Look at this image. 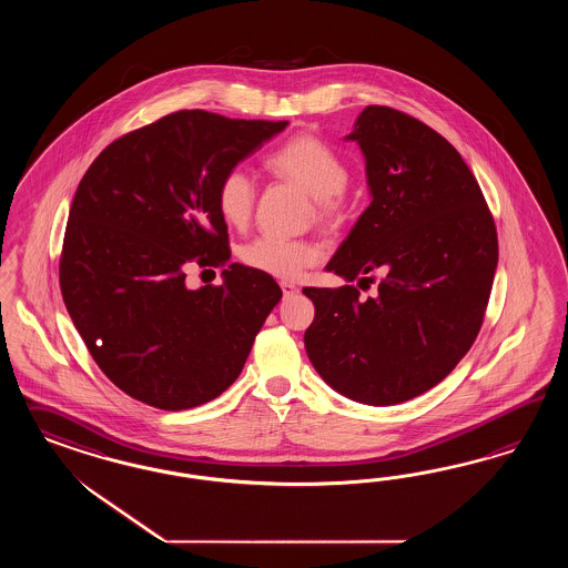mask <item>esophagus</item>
Segmentation results:
<instances>
[{
    "instance_id": "34e87169",
    "label": "esophagus",
    "mask_w": 568,
    "mask_h": 568,
    "mask_svg": "<svg viewBox=\"0 0 568 568\" xmlns=\"http://www.w3.org/2000/svg\"><path fill=\"white\" fill-rule=\"evenodd\" d=\"M281 290H283V295H285V297H292V295L300 292L293 283H287V281H283V283H281Z\"/></svg>"
}]
</instances>
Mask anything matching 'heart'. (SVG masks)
I'll list each match as a JSON object with an SVG mask.
<instances>
[{"instance_id":"b5f03b06","label":"heart","mask_w":568,"mask_h":568,"mask_svg":"<svg viewBox=\"0 0 568 568\" xmlns=\"http://www.w3.org/2000/svg\"><path fill=\"white\" fill-rule=\"evenodd\" d=\"M266 169L297 183L314 197V214L327 226L342 223L345 216L344 193L349 169L327 141L302 133L278 145L266 158ZM256 204V183L243 166L224 172L216 187V206L231 226H245ZM241 260L260 273L276 278H297L321 260V247L312 241L260 235L241 250Z\"/></svg>"}]
</instances>
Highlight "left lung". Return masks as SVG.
<instances>
[{
	"label": "left lung",
	"mask_w": 568,
	"mask_h": 568,
	"mask_svg": "<svg viewBox=\"0 0 568 568\" xmlns=\"http://www.w3.org/2000/svg\"><path fill=\"white\" fill-rule=\"evenodd\" d=\"M352 141L366 158L371 206L327 264L354 285L306 287L304 344L318 375L361 404L425 394L481 331L498 266V233L475 174L425 122L387 105L362 110Z\"/></svg>",
	"instance_id": "left-lung-1"
}]
</instances>
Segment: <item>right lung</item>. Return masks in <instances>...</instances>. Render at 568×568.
<instances>
[{"label":"right lung","mask_w":568,"mask_h":568,"mask_svg":"<svg viewBox=\"0 0 568 568\" xmlns=\"http://www.w3.org/2000/svg\"><path fill=\"white\" fill-rule=\"evenodd\" d=\"M287 121L181 110L112 141L81 179L60 254L70 318L103 375L160 410H187L240 377L281 287L229 264L191 293L190 261L226 265L216 187Z\"/></svg>","instance_id":"right-lung-1"}]
</instances>
